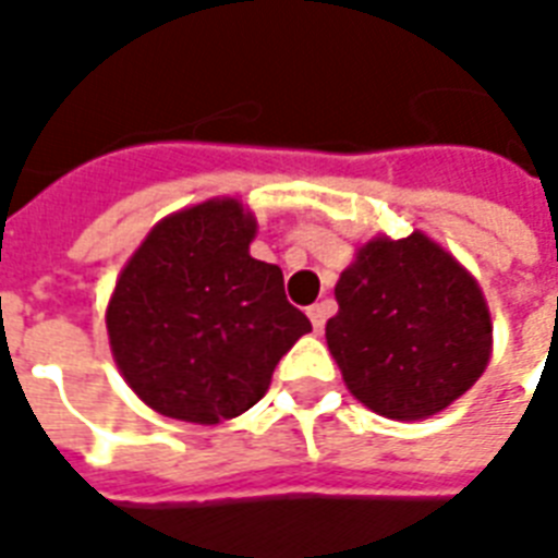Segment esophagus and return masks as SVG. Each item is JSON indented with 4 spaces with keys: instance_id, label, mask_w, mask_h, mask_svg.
Listing matches in <instances>:
<instances>
[{
    "instance_id": "1",
    "label": "esophagus",
    "mask_w": 558,
    "mask_h": 558,
    "mask_svg": "<svg viewBox=\"0 0 558 558\" xmlns=\"http://www.w3.org/2000/svg\"><path fill=\"white\" fill-rule=\"evenodd\" d=\"M307 316H311V323H314L316 331H323V328H326V319L331 316V304L328 302L311 304V307H307Z\"/></svg>"
}]
</instances>
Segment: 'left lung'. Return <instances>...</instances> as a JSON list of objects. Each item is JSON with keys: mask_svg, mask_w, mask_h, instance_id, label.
I'll return each mask as SVG.
<instances>
[{"mask_svg": "<svg viewBox=\"0 0 558 558\" xmlns=\"http://www.w3.org/2000/svg\"><path fill=\"white\" fill-rule=\"evenodd\" d=\"M335 299L328 350L352 398L386 418H430L490 362V307L478 280L427 232L364 242Z\"/></svg>", "mask_w": 558, "mask_h": 558, "instance_id": "obj_1", "label": "left lung"}]
</instances>
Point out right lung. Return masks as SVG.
<instances>
[{
    "label": "right lung",
    "instance_id": "1",
    "mask_svg": "<svg viewBox=\"0 0 558 558\" xmlns=\"http://www.w3.org/2000/svg\"><path fill=\"white\" fill-rule=\"evenodd\" d=\"M254 235V211L215 196L160 218L116 280V367L167 418L220 424L247 412L311 331L283 295V271L251 256Z\"/></svg>",
    "mask_w": 558,
    "mask_h": 558
}]
</instances>
